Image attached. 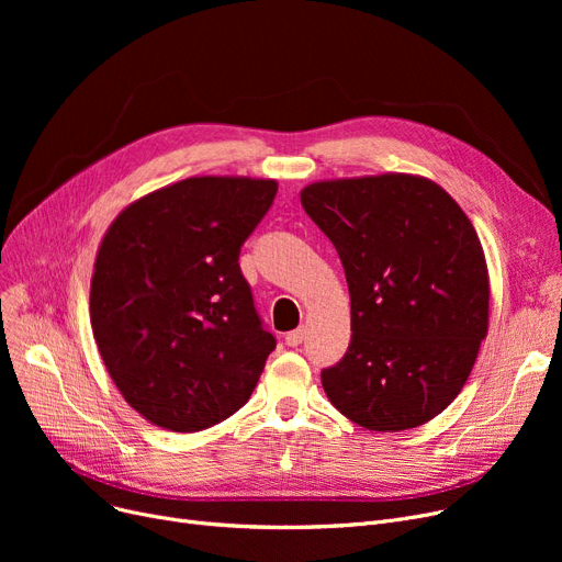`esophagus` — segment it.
I'll list each match as a JSON object with an SVG mask.
<instances>
[{"label": "esophagus", "instance_id": "34e87169", "mask_svg": "<svg viewBox=\"0 0 562 562\" xmlns=\"http://www.w3.org/2000/svg\"><path fill=\"white\" fill-rule=\"evenodd\" d=\"M303 339H305V330H303V328H299V330H291V333H286L284 344H286V346H291V348H299V346L303 344Z\"/></svg>", "mask_w": 562, "mask_h": 562}]
</instances>
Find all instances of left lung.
I'll return each mask as SVG.
<instances>
[{
    "label": "left lung",
    "mask_w": 562,
    "mask_h": 562,
    "mask_svg": "<svg viewBox=\"0 0 562 562\" xmlns=\"http://www.w3.org/2000/svg\"><path fill=\"white\" fill-rule=\"evenodd\" d=\"M350 291L346 356L321 371L344 417L396 432L437 417L487 335L490 280L474 225L435 182L378 175L303 189Z\"/></svg>",
    "instance_id": "1"
}]
</instances>
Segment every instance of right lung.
<instances>
[{
    "label": "right lung",
    "instance_id": "add662e5",
    "mask_svg": "<svg viewBox=\"0 0 562 562\" xmlns=\"http://www.w3.org/2000/svg\"><path fill=\"white\" fill-rule=\"evenodd\" d=\"M276 193L273 180L189 177L109 227L91 326L115 387L147 422L195 432L248 403L276 337L239 255Z\"/></svg>",
    "mask_w": 562,
    "mask_h": 562
}]
</instances>
